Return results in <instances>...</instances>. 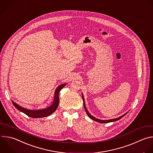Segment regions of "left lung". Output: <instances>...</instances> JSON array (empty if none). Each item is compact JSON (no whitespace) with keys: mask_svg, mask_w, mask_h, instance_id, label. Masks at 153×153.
<instances>
[{"mask_svg":"<svg viewBox=\"0 0 153 153\" xmlns=\"http://www.w3.org/2000/svg\"><path fill=\"white\" fill-rule=\"evenodd\" d=\"M82 96L83 101V106H84V108H85V111H86V114H87L88 116L91 119H92V120H93L94 121H97V122H98V123H111V122H114V121H118V120H120L121 118H122L123 117H124V116L127 114V112L126 114H124L123 115H122V116H121V117H118V118H117L111 119V120H101L97 119V118H95L94 117H93L92 115H91L89 113V112L88 111V110H87V109H86V108L85 104V100H84L83 95L82 94Z\"/></svg>","mask_w":153,"mask_h":153,"instance_id":"1","label":"left lung"}]
</instances>
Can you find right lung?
<instances>
[{
    "mask_svg": "<svg viewBox=\"0 0 153 153\" xmlns=\"http://www.w3.org/2000/svg\"><path fill=\"white\" fill-rule=\"evenodd\" d=\"M67 85V83H64L62 85H59L56 89L55 92V95H54V100H53V102L52 105L50 106L43 109H39V110H29L27 109L26 108H24L12 100V103L14 105V106L16 107V109H17L20 112L24 113L28 117H30L31 118H43L47 116L50 115L51 114H52L57 109V108L59 106V93L60 91Z\"/></svg>",
    "mask_w": 153,
    "mask_h": 153,
    "instance_id": "add662e5",
    "label": "right lung"
}]
</instances>
